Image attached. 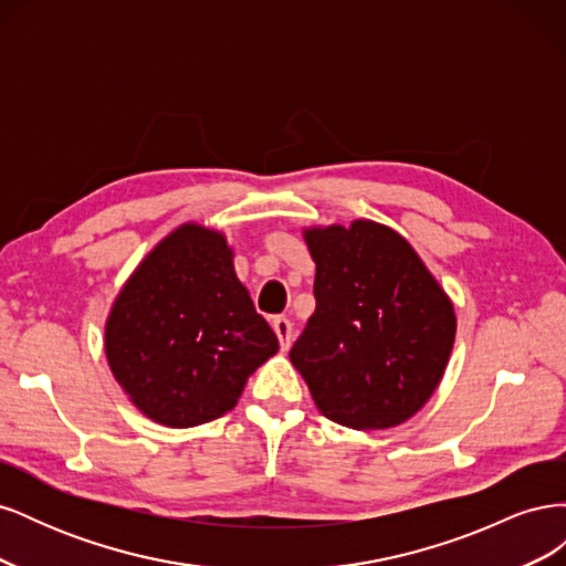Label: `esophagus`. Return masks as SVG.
<instances>
[{
	"instance_id": "1",
	"label": "esophagus",
	"mask_w": 566,
	"mask_h": 566,
	"mask_svg": "<svg viewBox=\"0 0 566 566\" xmlns=\"http://www.w3.org/2000/svg\"><path fill=\"white\" fill-rule=\"evenodd\" d=\"M271 325H273V333L279 337L281 349H287L290 339H293V323H290L285 316H276L271 321Z\"/></svg>"
}]
</instances>
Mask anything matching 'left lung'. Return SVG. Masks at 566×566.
<instances>
[{"label": "left lung", "mask_w": 566, "mask_h": 566, "mask_svg": "<svg viewBox=\"0 0 566 566\" xmlns=\"http://www.w3.org/2000/svg\"><path fill=\"white\" fill-rule=\"evenodd\" d=\"M304 241L316 262V312L290 361L333 422H406L447 370L455 339L449 295L406 238L375 221L306 229Z\"/></svg>", "instance_id": "8db88e82"}]
</instances>
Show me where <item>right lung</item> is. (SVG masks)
<instances>
[{
    "mask_svg": "<svg viewBox=\"0 0 566 566\" xmlns=\"http://www.w3.org/2000/svg\"><path fill=\"white\" fill-rule=\"evenodd\" d=\"M276 352L279 337L238 281L227 238L198 224L153 248L106 321L115 380L144 416L167 427L224 416Z\"/></svg>",
    "mask_w": 566,
    "mask_h": 566,
    "instance_id": "obj_1",
    "label": "right lung"
}]
</instances>
